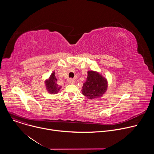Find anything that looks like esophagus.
<instances>
[{"label": "esophagus", "instance_id": "obj_1", "mask_svg": "<svg viewBox=\"0 0 154 154\" xmlns=\"http://www.w3.org/2000/svg\"><path fill=\"white\" fill-rule=\"evenodd\" d=\"M68 83H69V84H74V83H75V80L74 79H69L68 80Z\"/></svg>", "mask_w": 154, "mask_h": 154}]
</instances>
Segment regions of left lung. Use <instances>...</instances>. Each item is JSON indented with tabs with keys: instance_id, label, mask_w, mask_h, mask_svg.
I'll return each mask as SVG.
<instances>
[{
	"instance_id": "1",
	"label": "left lung",
	"mask_w": 154,
	"mask_h": 154,
	"mask_svg": "<svg viewBox=\"0 0 154 154\" xmlns=\"http://www.w3.org/2000/svg\"><path fill=\"white\" fill-rule=\"evenodd\" d=\"M108 81L100 73L94 71H88V77L83 83L82 93L88 99L101 97L108 88Z\"/></svg>"
}]
</instances>
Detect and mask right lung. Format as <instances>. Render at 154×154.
Here are the masks:
<instances>
[{
	"mask_svg": "<svg viewBox=\"0 0 154 154\" xmlns=\"http://www.w3.org/2000/svg\"><path fill=\"white\" fill-rule=\"evenodd\" d=\"M45 83L48 92L51 94H57L62 88L61 86L57 84V79L55 77V72H53L49 77L45 81Z\"/></svg>",
	"mask_w": 154,
	"mask_h": 154,
	"instance_id": "add662e5",
	"label": "right lung"
}]
</instances>
